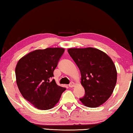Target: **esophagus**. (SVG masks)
Here are the masks:
<instances>
[{"mask_svg":"<svg viewBox=\"0 0 133 133\" xmlns=\"http://www.w3.org/2000/svg\"><path fill=\"white\" fill-rule=\"evenodd\" d=\"M69 86L70 87H75V83H74V82H71V83H70V84H69Z\"/></svg>","mask_w":133,"mask_h":133,"instance_id":"1","label":"esophagus"}]
</instances>
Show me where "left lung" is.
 Masks as SVG:
<instances>
[{
    "label": "left lung",
    "instance_id": "left-lung-1",
    "mask_svg": "<svg viewBox=\"0 0 133 133\" xmlns=\"http://www.w3.org/2000/svg\"><path fill=\"white\" fill-rule=\"evenodd\" d=\"M68 53L79 69L85 95L80 98L85 106L97 107L111 96L117 82V70L107 54L93 48L69 49Z\"/></svg>",
    "mask_w": 133,
    "mask_h": 133
}]
</instances>
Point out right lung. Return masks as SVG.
Here are the masks:
<instances>
[{"label": "right lung", "mask_w": 133, "mask_h": 133, "mask_svg": "<svg viewBox=\"0 0 133 133\" xmlns=\"http://www.w3.org/2000/svg\"><path fill=\"white\" fill-rule=\"evenodd\" d=\"M64 51L59 48L39 49L17 62L15 74L18 88L24 98L38 109H52L66 90L54 79L50 81Z\"/></svg>", "instance_id": "right-lung-1"}]
</instances>
